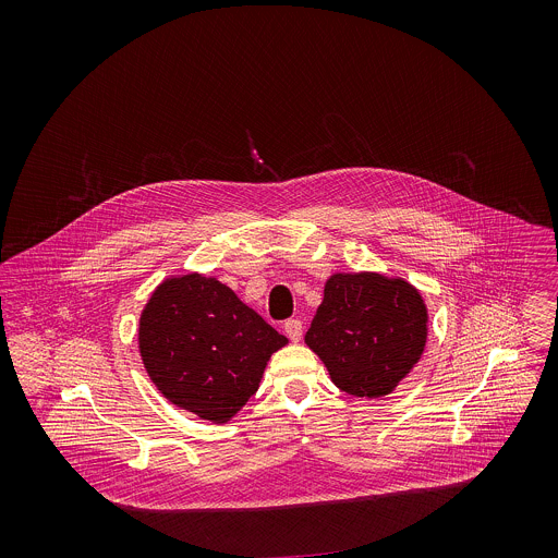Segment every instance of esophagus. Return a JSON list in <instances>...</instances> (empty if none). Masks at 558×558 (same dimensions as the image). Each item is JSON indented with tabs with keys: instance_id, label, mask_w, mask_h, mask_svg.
Here are the masks:
<instances>
[{
	"instance_id": "esophagus-1",
	"label": "esophagus",
	"mask_w": 558,
	"mask_h": 558,
	"mask_svg": "<svg viewBox=\"0 0 558 558\" xmlns=\"http://www.w3.org/2000/svg\"><path fill=\"white\" fill-rule=\"evenodd\" d=\"M283 330H286V335H288L292 341H301V337H303V322L294 318L286 319Z\"/></svg>"
}]
</instances>
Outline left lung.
<instances>
[{
  "instance_id": "obj_1",
  "label": "left lung",
  "mask_w": 558,
  "mask_h": 558,
  "mask_svg": "<svg viewBox=\"0 0 558 558\" xmlns=\"http://www.w3.org/2000/svg\"><path fill=\"white\" fill-rule=\"evenodd\" d=\"M427 312L401 279L374 272L332 275L305 341L330 380L356 398H383L421 359Z\"/></svg>"
}]
</instances>
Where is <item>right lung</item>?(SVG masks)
Instances as JSON below:
<instances>
[{"mask_svg":"<svg viewBox=\"0 0 558 558\" xmlns=\"http://www.w3.org/2000/svg\"><path fill=\"white\" fill-rule=\"evenodd\" d=\"M288 339L217 279H167L140 322L144 365L171 403L226 423L257 391Z\"/></svg>","mask_w":558,"mask_h":558,"instance_id":"right-lung-1","label":"right lung"}]
</instances>
